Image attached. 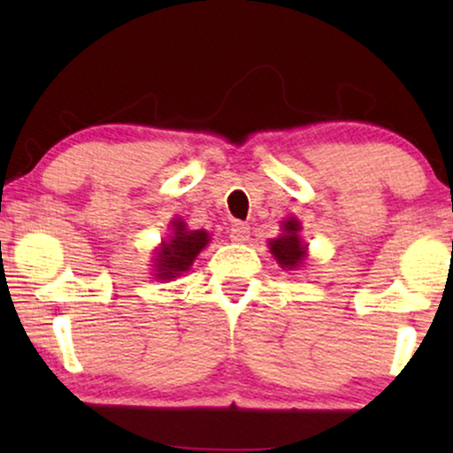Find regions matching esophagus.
<instances>
[{"label": "esophagus", "instance_id": "esophagus-1", "mask_svg": "<svg viewBox=\"0 0 453 453\" xmlns=\"http://www.w3.org/2000/svg\"><path fill=\"white\" fill-rule=\"evenodd\" d=\"M250 225H245V222H233L231 225V239L237 241V243H245L247 239H250Z\"/></svg>", "mask_w": 453, "mask_h": 453}]
</instances>
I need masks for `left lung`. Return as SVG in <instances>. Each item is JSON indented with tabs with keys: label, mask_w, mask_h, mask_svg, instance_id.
Wrapping results in <instances>:
<instances>
[{
	"label": "left lung",
	"mask_w": 453,
	"mask_h": 453,
	"mask_svg": "<svg viewBox=\"0 0 453 453\" xmlns=\"http://www.w3.org/2000/svg\"><path fill=\"white\" fill-rule=\"evenodd\" d=\"M299 228V222L290 219L284 222V234H280V237L274 241H270L272 256L278 259V264H280L282 268L293 270L295 265H299L301 259L305 257V247H303L299 234H296Z\"/></svg>",
	"instance_id": "1"
}]
</instances>
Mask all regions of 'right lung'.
<instances>
[{
  "label": "right lung",
  "mask_w": 453,
  "mask_h": 453,
  "mask_svg": "<svg viewBox=\"0 0 453 453\" xmlns=\"http://www.w3.org/2000/svg\"><path fill=\"white\" fill-rule=\"evenodd\" d=\"M173 237L163 243L157 256L158 265V278H175L181 272L189 270L194 264L197 253H200L208 243V233L203 231H188L181 220L173 222Z\"/></svg>",
  "instance_id": "1"
}]
</instances>
